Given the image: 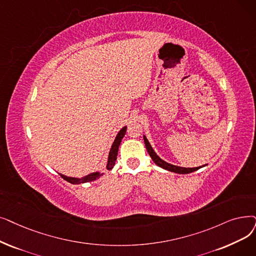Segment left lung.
<instances>
[{
  "label": "left lung",
  "instance_id": "8db88e82",
  "mask_svg": "<svg viewBox=\"0 0 256 256\" xmlns=\"http://www.w3.org/2000/svg\"><path fill=\"white\" fill-rule=\"evenodd\" d=\"M143 139H144V143H146V148L148 150V152L150 154V158L152 159V161L157 164L158 166H160V168L166 170H170V172H176V174H190V172H196L200 168H202L203 166H198V168H181V166H176V165H172L170 163H168L165 162L164 160H162L159 156L154 152V150H152V146L150 144L148 138L146 136H143Z\"/></svg>",
  "mask_w": 256,
  "mask_h": 256
}]
</instances>
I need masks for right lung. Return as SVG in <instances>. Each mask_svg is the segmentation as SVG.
<instances>
[{"label":"right lung","mask_w":256,"mask_h":256,"mask_svg":"<svg viewBox=\"0 0 256 256\" xmlns=\"http://www.w3.org/2000/svg\"><path fill=\"white\" fill-rule=\"evenodd\" d=\"M126 126L122 128L119 130V132L117 134V136H116V138H115V140L113 142V146H112V148H110V150L108 158V164H106V170H110L114 168L115 161L117 159V154H118L119 146H120L122 138H124V135H126ZM60 174L62 176V179L66 180V182H69L71 184H80V183L92 182V181H94L96 179H99V178H100L104 174H100L99 172H92V174H88V176H84L82 178H72V176H66L62 174Z\"/></svg>","instance_id":"right-lung-1"}]
</instances>
